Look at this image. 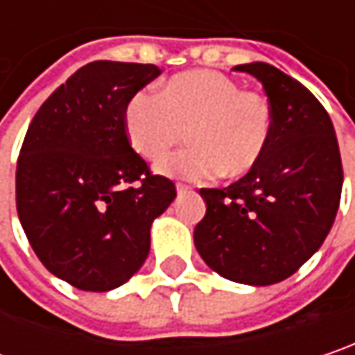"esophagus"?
I'll return each mask as SVG.
<instances>
[{
    "mask_svg": "<svg viewBox=\"0 0 355 355\" xmlns=\"http://www.w3.org/2000/svg\"><path fill=\"white\" fill-rule=\"evenodd\" d=\"M175 190H178V193H180V196H182V193L190 191L191 188H190V186H186V184H175Z\"/></svg>",
    "mask_w": 355,
    "mask_h": 355,
    "instance_id": "esophagus-1",
    "label": "esophagus"
}]
</instances>
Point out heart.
Returning <instances> with one entry per match:
<instances>
[{"mask_svg":"<svg viewBox=\"0 0 355 355\" xmlns=\"http://www.w3.org/2000/svg\"><path fill=\"white\" fill-rule=\"evenodd\" d=\"M125 131L141 157L159 162L188 139V151L157 165L165 175L206 180L222 171L241 178L263 159L272 113L259 92L242 90L226 74L191 70L169 78L162 94L135 92L125 109Z\"/></svg>","mask_w":355,"mask_h":355,"instance_id":"b5f03b06","label":"heart"}]
</instances>
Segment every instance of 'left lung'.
<instances>
[{"mask_svg":"<svg viewBox=\"0 0 355 355\" xmlns=\"http://www.w3.org/2000/svg\"><path fill=\"white\" fill-rule=\"evenodd\" d=\"M266 92L272 135L263 159L228 188H202L193 230L204 263L228 281L265 287L291 277L329 234L343 169L327 111L301 83L266 62L234 66Z\"/></svg>","mask_w":355,"mask_h":355,"instance_id":"left-lung-1","label":"left lung"}]
</instances>
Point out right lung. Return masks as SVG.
Listing matches in <instances>:
<instances>
[{
    "label": "right lung",
    "instance_id": "1",
    "mask_svg": "<svg viewBox=\"0 0 355 355\" xmlns=\"http://www.w3.org/2000/svg\"><path fill=\"white\" fill-rule=\"evenodd\" d=\"M155 64L96 60L78 68L32 119L15 169L21 228L52 275L80 291L127 283L145 263L151 224L175 198L125 131L129 98Z\"/></svg>",
    "mask_w": 355,
    "mask_h": 355
}]
</instances>
